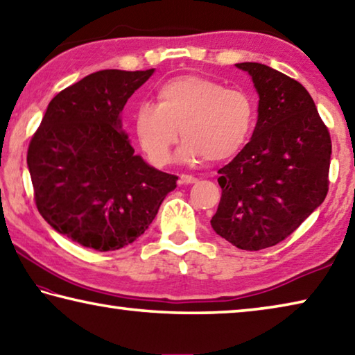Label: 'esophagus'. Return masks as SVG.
<instances>
[{
  "label": "esophagus",
  "mask_w": 355,
  "mask_h": 355,
  "mask_svg": "<svg viewBox=\"0 0 355 355\" xmlns=\"http://www.w3.org/2000/svg\"><path fill=\"white\" fill-rule=\"evenodd\" d=\"M197 178L192 177V175H180L178 183L180 184H191V183H196Z\"/></svg>",
  "instance_id": "1"
}]
</instances>
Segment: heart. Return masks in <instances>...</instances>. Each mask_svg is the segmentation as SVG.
<instances>
[{
	"instance_id": "b5f03b06",
	"label": "heart",
	"mask_w": 355,
	"mask_h": 355,
	"mask_svg": "<svg viewBox=\"0 0 355 355\" xmlns=\"http://www.w3.org/2000/svg\"><path fill=\"white\" fill-rule=\"evenodd\" d=\"M155 100L137 105L133 116L137 144L155 166L171 159L178 130L183 161L222 163L248 144L255 127L254 98L208 76L171 78L156 87Z\"/></svg>"
}]
</instances>
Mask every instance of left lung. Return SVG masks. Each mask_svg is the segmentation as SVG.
I'll return each instance as SVG.
<instances>
[{
	"mask_svg": "<svg viewBox=\"0 0 355 355\" xmlns=\"http://www.w3.org/2000/svg\"><path fill=\"white\" fill-rule=\"evenodd\" d=\"M258 92L252 139L218 171L222 189L211 227L243 250L290 236L326 199L332 141L302 84L264 64L241 62Z\"/></svg>",
	"mask_w": 355,
	"mask_h": 355,
	"instance_id": "obj_1",
	"label": "left lung"
}]
</instances>
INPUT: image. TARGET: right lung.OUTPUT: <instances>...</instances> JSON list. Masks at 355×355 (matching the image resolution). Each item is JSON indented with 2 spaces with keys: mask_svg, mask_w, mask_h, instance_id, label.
Instances as JSON below:
<instances>
[{
  "mask_svg": "<svg viewBox=\"0 0 355 355\" xmlns=\"http://www.w3.org/2000/svg\"><path fill=\"white\" fill-rule=\"evenodd\" d=\"M155 69L100 70L50 101L28 147L39 213L56 232L98 252L139 238L177 188V175L135 155L120 112Z\"/></svg>",
  "mask_w": 355,
  "mask_h": 355,
  "instance_id": "right-lung-1",
  "label": "right lung"
}]
</instances>
